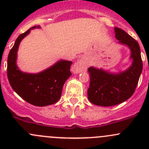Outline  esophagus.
I'll return each instance as SVG.
<instances>
[{"label":"esophagus","mask_w":149,"mask_h":149,"mask_svg":"<svg viewBox=\"0 0 149 149\" xmlns=\"http://www.w3.org/2000/svg\"><path fill=\"white\" fill-rule=\"evenodd\" d=\"M88 65V64L86 60L82 58V59L79 60L76 63L74 64L73 67V72L75 73H79L81 72L85 71L87 69Z\"/></svg>","instance_id":"1"}]
</instances>
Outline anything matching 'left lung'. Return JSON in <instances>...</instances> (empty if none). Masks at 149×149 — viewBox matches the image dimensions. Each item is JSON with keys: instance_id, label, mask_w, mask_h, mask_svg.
<instances>
[{"instance_id": "8db88e82", "label": "left lung", "mask_w": 149, "mask_h": 149, "mask_svg": "<svg viewBox=\"0 0 149 149\" xmlns=\"http://www.w3.org/2000/svg\"><path fill=\"white\" fill-rule=\"evenodd\" d=\"M115 32L118 43L130 48L133 63L127 70L119 73L88 68L90 85L87 91L88 99L99 106H114L128 100L136 90L142 72L143 63L139 43L121 29L115 27Z\"/></svg>"}]
</instances>
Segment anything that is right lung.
I'll list each match as a JSON object with an SVG mask.
<instances>
[{
	"mask_svg": "<svg viewBox=\"0 0 149 149\" xmlns=\"http://www.w3.org/2000/svg\"><path fill=\"white\" fill-rule=\"evenodd\" d=\"M34 26L20 34L10 50L7 63V76L12 88L23 100L38 107L52 104L60 100L63 86L71 76V61H60L39 73H23L16 65L17 51L21 41Z\"/></svg>",
	"mask_w": 149,
	"mask_h": 149,
	"instance_id": "obj_1",
	"label": "right lung"
}]
</instances>
